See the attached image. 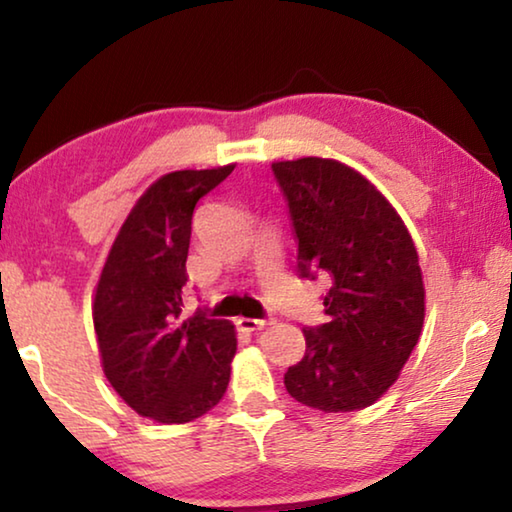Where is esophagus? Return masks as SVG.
Segmentation results:
<instances>
[{"mask_svg": "<svg viewBox=\"0 0 512 512\" xmlns=\"http://www.w3.org/2000/svg\"><path fill=\"white\" fill-rule=\"evenodd\" d=\"M271 322L269 319H250V317H241L239 319V326L243 331H248V333H253V331H262V329H266V326H269Z\"/></svg>", "mask_w": 512, "mask_h": 512, "instance_id": "obj_1", "label": "esophagus"}]
</instances>
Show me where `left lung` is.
<instances>
[{"mask_svg": "<svg viewBox=\"0 0 512 512\" xmlns=\"http://www.w3.org/2000/svg\"><path fill=\"white\" fill-rule=\"evenodd\" d=\"M271 167L289 204L301 276L331 282L326 324L303 329L305 356L285 372L287 393L326 414L370 407L421 338L425 287L414 241L354 167L317 156Z\"/></svg>", "mask_w": 512, "mask_h": 512, "instance_id": "8db88e82", "label": "left lung"}]
</instances>
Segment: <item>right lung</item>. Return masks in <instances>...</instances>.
<instances>
[{
  "instance_id": "obj_1",
  "label": "right lung",
  "mask_w": 512,
  "mask_h": 512,
  "mask_svg": "<svg viewBox=\"0 0 512 512\" xmlns=\"http://www.w3.org/2000/svg\"><path fill=\"white\" fill-rule=\"evenodd\" d=\"M232 170H177L151 183L98 278L91 315L103 372L128 407L156 423L200 418L230 384L234 324L204 312L183 319L181 294L195 204Z\"/></svg>"
}]
</instances>
